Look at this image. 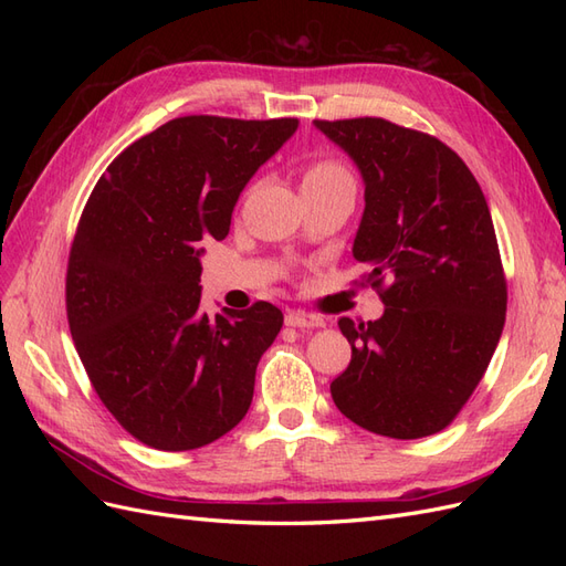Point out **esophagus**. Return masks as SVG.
<instances>
[{
	"instance_id": "esophagus-1",
	"label": "esophagus",
	"mask_w": 566,
	"mask_h": 566,
	"mask_svg": "<svg viewBox=\"0 0 566 566\" xmlns=\"http://www.w3.org/2000/svg\"><path fill=\"white\" fill-rule=\"evenodd\" d=\"M285 323L293 325V328H318V325H323V318L318 314H312V312L293 310V312L285 314Z\"/></svg>"
}]
</instances>
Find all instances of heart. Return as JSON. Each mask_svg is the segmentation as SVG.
<instances>
[{"mask_svg": "<svg viewBox=\"0 0 566 566\" xmlns=\"http://www.w3.org/2000/svg\"><path fill=\"white\" fill-rule=\"evenodd\" d=\"M342 186H354V177L349 167L333 158V156H318L306 163L304 175H302V188L304 196H316V193H328Z\"/></svg>", "mask_w": 566, "mask_h": 566, "instance_id": "1", "label": "heart"}]
</instances>
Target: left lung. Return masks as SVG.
<instances>
[{
  "label": "left lung",
  "instance_id": "obj_1",
  "mask_svg": "<svg viewBox=\"0 0 566 566\" xmlns=\"http://www.w3.org/2000/svg\"><path fill=\"white\" fill-rule=\"evenodd\" d=\"M366 181L354 256L385 304L378 321H337L352 345L333 401L368 432L437 434L458 418L499 345L507 281L486 198L437 136L385 117L316 119Z\"/></svg>",
  "mask_w": 566,
  "mask_h": 566
}]
</instances>
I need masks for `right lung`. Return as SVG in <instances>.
Returning a JSON list of instances; mask_svg holds the SVG:
<instances>
[{
    "instance_id": "right-lung-1",
    "label": "right lung",
    "mask_w": 566,
    "mask_h": 566,
    "mask_svg": "<svg viewBox=\"0 0 566 566\" xmlns=\"http://www.w3.org/2000/svg\"><path fill=\"white\" fill-rule=\"evenodd\" d=\"M297 117H175L127 146L84 205L65 312L98 399L142 443L191 451L248 413L283 325L269 302L200 312L202 241H224L235 200Z\"/></svg>"
}]
</instances>
